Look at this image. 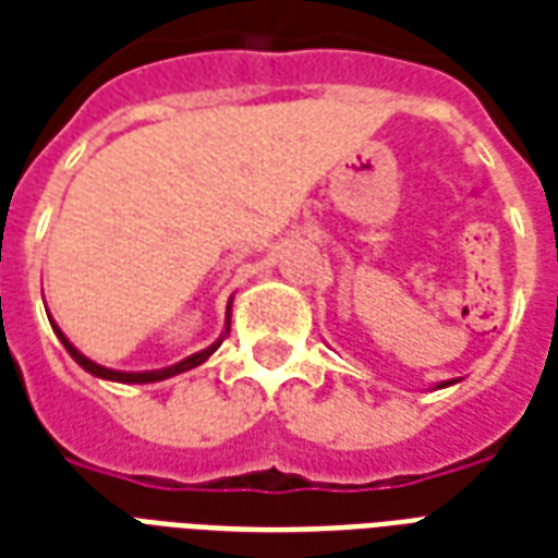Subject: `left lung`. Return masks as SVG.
I'll use <instances>...</instances> for the list:
<instances>
[{
    "instance_id": "1",
    "label": "left lung",
    "mask_w": 558,
    "mask_h": 558,
    "mask_svg": "<svg viewBox=\"0 0 558 558\" xmlns=\"http://www.w3.org/2000/svg\"><path fill=\"white\" fill-rule=\"evenodd\" d=\"M446 385H451V381H446Z\"/></svg>"
}]
</instances>
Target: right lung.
<instances>
[{
    "label": "right lung",
    "instance_id": "add662e5",
    "mask_svg": "<svg viewBox=\"0 0 558 558\" xmlns=\"http://www.w3.org/2000/svg\"><path fill=\"white\" fill-rule=\"evenodd\" d=\"M54 330H57V327H54ZM57 336H60V341H63V348L69 350V356H72L74 362H77V365L83 367V371H89L92 376H100V379H112V381H135V385H144V381H161V379H168V376H177V373L191 371V367L202 365V362H205V359H208L210 353H214V350L219 348V344H222V339H219L217 344H210L208 350H202V353H196V356L185 359V362H179V365L165 367V371H150V373H121V371H109V367H104V365H95V362H92V359H86V356H83V353H77V350H74V344H72V341H69V339H65L63 332L57 330Z\"/></svg>",
    "mask_w": 558,
    "mask_h": 558
}]
</instances>
